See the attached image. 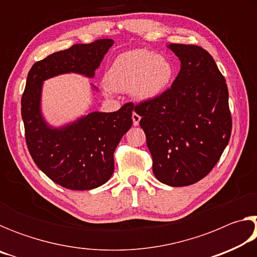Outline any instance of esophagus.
Returning <instances> with one entry per match:
<instances>
[{
	"mask_svg": "<svg viewBox=\"0 0 257 257\" xmlns=\"http://www.w3.org/2000/svg\"><path fill=\"white\" fill-rule=\"evenodd\" d=\"M132 118H133L134 125H138L139 124V121H141V115L137 114L136 112H134L133 115H132Z\"/></svg>",
	"mask_w": 257,
	"mask_h": 257,
	"instance_id": "obj_1",
	"label": "esophagus"
}]
</instances>
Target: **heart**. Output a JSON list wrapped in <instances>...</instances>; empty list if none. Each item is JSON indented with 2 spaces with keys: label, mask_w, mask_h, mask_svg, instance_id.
<instances>
[{
  "label": "heart",
  "mask_w": 257,
  "mask_h": 257,
  "mask_svg": "<svg viewBox=\"0 0 257 257\" xmlns=\"http://www.w3.org/2000/svg\"><path fill=\"white\" fill-rule=\"evenodd\" d=\"M173 77L171 61L155 52L138 49L118 55L107 69L104 81L114 92H128L142 101L163 92Z\"/></svg>",
  "instance_id": "obj_1"
}]
</instances>
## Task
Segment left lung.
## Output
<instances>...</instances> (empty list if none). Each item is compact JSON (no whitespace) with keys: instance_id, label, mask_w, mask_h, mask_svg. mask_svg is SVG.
I'll list each match as a JSON object with an SVG mask.
<instances>
[{"instance_id":"1","label":"left lung","mask_w":257,"mask_h":257,"mask_svg":"<svg viewBox=\"0 0 257 257\" xmlns=\"http://www.w3.org/2000/svg\"><path fill=\"white\" fill-rule=\"evenodd\" d=\"M180 71L159 96L133 107L153 159V173L172 187L189 186L215 167L231 136L225 79L215 61L198 45L169 44Z\"/></svg>"}]
</instances>
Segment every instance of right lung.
<instances>
[{
  "label": "right lung",
  "mask_w": 257,
  "mask_h": 257,
  "mask_svg": "<svg viewBox=\"0 0 257 257\" xmlns=\"http://www.w3.org/2000/svg\"><path fill=\"white\" fill-rule=\"evenodd\" d=\"M110 38L75 44L37 61L30 69L21 97L26 144L34 162L55 184L71 190L102 186L114 171L113 153L133 124V104L111 113L92 112L60 129L43 120L40 103L43 81L61 73L93 77L108 49Z\"/></svg>",
  "instance_id": "1"
}]
</instances>
